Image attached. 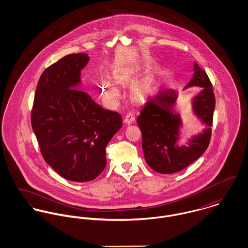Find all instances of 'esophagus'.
I'll list each match as a JSON object with an SVG mask.
<instances>
[{
  "mask_svg": "<svg viewBox=\"0 0 248 248\" xmlns=\"http://www.w3.org/2000/svg\"><path fill=\"white\" fill-rule=\"evenodd\" d=\"M135 120H136V118H135L134 112H133V111H130V112H128V113L126 114L125 119H124V122H125L126 124H128V125H130V124L134 123Z\"/></svg>",
  "mask_w": 248,
  "mask_h": 248,
  "instance_id": "34e87169",
  "label": "esophagus"
}]
</instances>
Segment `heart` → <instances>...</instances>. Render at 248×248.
<instances>
[{
	"mask_svg": "<svg viewBox=\"0 0 248 248\" xmlns=\"http://www.w3.org/2000/svg\"><path fill=\"white\" fill-rule=\"evenodd\" d=\"M131 74H132L131 71H128V70L116 71L114 73V78L118 83L124 84L129 81ZM100 88H101L102 95L108 104H113L119 97L118 89L110 81H108L107 79H103L100 83Z\"/></svg>",
	"mask_w": 248,
	"mask_h": 248,
	"instance_id": "1",
	"label": "heart"
}]
</instances>
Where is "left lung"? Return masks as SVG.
I'll return each instance as SVG.
<instances>
[{"label": "left lung", "mask_w": 248, "mask_h": 248, "mask_svg": "<svg viewBox=\"0 0 248 248\" xmlns=\"http://www.w3.org/2000/svg\"><path fill=\"white\" fill-rule=\"evenodd\" d=\"M194 86L202 88V91L192 100L193 111L206 128L186 145L177 143L182 122L179 113L174 110L176 91L160 90L147 100L138 117L145 160L157 173L174 174L183 170L201 157L209 145L216 99L208 75L196 62L194 75L185 89Z\"/></svg>", "instance_id": "left-lung-1"}]
</instances>
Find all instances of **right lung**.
Wrapping results in <instances>:
<instances>
[{"mask_svg":"<svg viewBox=\"0 0 248 248\" xmlns=\"http://www.w3.org/2000/svg\"><path fill=\"white\" fill-rule=\"evenodd\" d=\"M90 57L69 54L42 73L31 126L45 161L61 177L91 181L106 166V146L122 127L121 115L105 109L77 86Z\"/></svg>","mask_w":248,"mask_h":248,"instance_id":"add662e5","label":"right lung"}]
</instances>
